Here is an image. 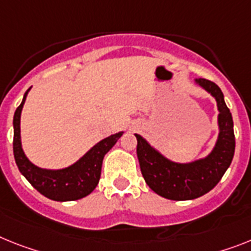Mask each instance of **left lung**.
Returning a JSON list of instances; mask_svg holds the SVG:
<instances>
[{"label": "left lung", "mask_w": 251, "mask_h": 251, "mask_svg": "<svg viewBox=\"0 0 251 251\" xmlns=\"http://www.w3.org/2000/svg\"><path fill=\"white\" fill-rule=\"evenodd\" d=\"M217 102L218 136L205 157L191 162H175L162 154L142 135L135 134L139 165L145 182L151 190L170 201H191L216 186L232 162L235 153L232 115L227 108L220 86L207 79H194Z\"/></svg>", "instance_id": "1"}]
</instances>
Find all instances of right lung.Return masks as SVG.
<instances>
[{
	"mask_svg": "<svg viewBox=\"0 0 251 251\" xmlns=\"http://www.w3.org/2000/svg\"><path fill=\"white\" fill-rule=\"evenodd\" d=\"M31 86L25 92L20 106L14 115V157L19 171L22 172L31 186L42 195L56 201H77L89 195L100 182L103 158L117 143L124 131H119L102 139L94 144L83 157H80L73 165L64 168H42L35 166L25 155L22 144L20 119L25 100Z\"/></svg>",
	"mask_w": 251,
	"mask_h": 251,
	"instance_id": "add662e5",
	"label": "right lung"
}]
</instances>
